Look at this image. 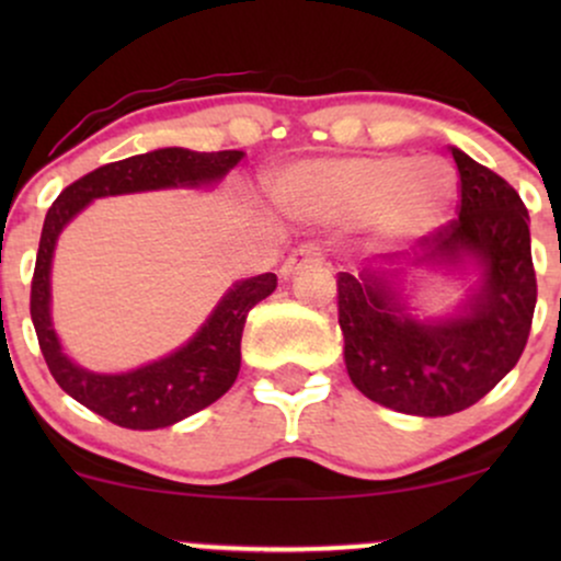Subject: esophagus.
Listing matches in <instances>:
<instances>
[{
	"label": "esophagus",
	"instance_id": "34e87169",
	"mask_svg": "<svg viewBox=\"0 0 561 561\" xmlns=\"http://www.w3.org/2000/svg\"><path fill=\"white\" fill-rule=\"evenodd\" d=\"M317 263H321V248L313 242H306L300 244L298 250H293V253L287 255V261L282 263V276L300 272V268L306 266H317Z\"/></svg>",
	"mask_w": 561,
	"mask_h": 561
}]
</instances>
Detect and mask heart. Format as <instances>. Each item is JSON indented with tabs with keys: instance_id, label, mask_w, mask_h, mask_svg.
<instances>
[{
	"instance_id": "heart-1",
	"label": "heart",
	"mask_w": 561,
	"mask_h": 561,
	"mask_svg": "<svg viewBox=\"0 0 561 561\" xmlns=\"http://www.w3.org/2000/svg\"><path fill=\"white\" fill-rule=\"evenodd\" d=\"M456 195V176L437 160L375 156L324 160L289 169L279 199L319 218H362L375 214L388 240L420 234L446 218Z\"/></svg>"
}]
</instances>
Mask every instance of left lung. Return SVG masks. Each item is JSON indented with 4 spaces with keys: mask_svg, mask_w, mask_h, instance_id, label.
Listing matches in <instances>:
<instances>
[{
    "mask_svg": "<svg viewBox=\"0 0 561 561\" xmlns=\"http://www.w3.org/2000/svg\"><path fill=\"white\" fill-rule=\"evenodd\" d=\"M459 216L424 237L411 266H456L472 255L480 293L465 317L411 319L382 272L337 274V319L351 382L369 401L416 416H448L488 396L523 356L538 285L530 216L517 190L450 147Z\"/></svg>",
    "mask_w": 561,
    "mask_h": 561,
    "instance_id": "1",
    "label": "left lung"
}]
</instances>
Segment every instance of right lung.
I'll return each instance as SVG.
<instances>
[{
  "label": "right lung",
  "mask_w": 561,
  "mask_h": 561,
  "mask_svg": "<svg viewBox=\"0 0 561 561\" xmlns=\"http://www.w3.org/2000/svg\"><path fill=\"white\" fill-rule=\"evenodd\" d=\"M240 150L192 152L165 147L100 165L60 192L44 218L36 268L31 279V319L38 347L55 382L70 398L128 430H158L197 414L234 385L240 375L242 330L250 308L274 293L276 276L261 274L234 285L218 302L203 330L171 356L126 375H94L62 356L49 319V266L57 237L79 210L94 197L126 192L163 190V186H197L218 182L240 163Z\"/></svg>",
  "instance_id": "add662e5"
}]
</instances>
